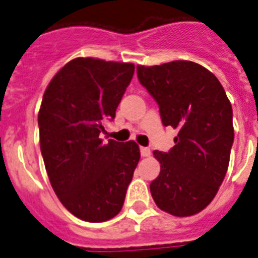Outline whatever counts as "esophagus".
Masks as SVG:
<instances>
[{"instance_id":"1","label":"esophagus","mask_w":258,"mask_h":258,"mask_svg":"<svg viewBox=\"0 0 258 258\" xmlns=\"http://www.w3.org/2000/svg\"><path fill=\"white\" fill-rule=\"evenodd\" d=\"M140 155L143 158H148V156H151V150L147 147H140Z\"/></svg>"}]
</instances>
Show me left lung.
Wrapping results in <instances>:
<instances>
[{"label": "left lung", "instance_id": "obj_1", "mask_svg": "<svg viewBox=\"0 0 258 258\" xmlns=\"http://www.w3.org/2000/svg\"><path fill=\"white\" fill-rule=\"evenodd\" d=\"M136 71L158 102L163 124L179 130L169 152L154 151L160 173L150 184L151 195L169 215H196L216 196L229 165L231 102L219 79L190 60L139 64Z\"/></svg>", "mask_w": 258, "mask_h": 258}]
</instances>
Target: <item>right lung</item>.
<instances>
[{"instance_id": "add662e5", "label": "right lung", "mask_w": 258, "mask_h": 258, "mask_svg": "<svg viewBox=\"0 0 258 258\" xmlns=\"http://www.w3.org/2000/svg\"><path fill=\"white\" fill-rule=\"evenodd\" d=\"M134 71V63L75 58L54 75L42 98L39 143L50 184L64 208L89 223L120 212L139 163L134 140L100 139Z\"/></svg>"}]
</instances>
